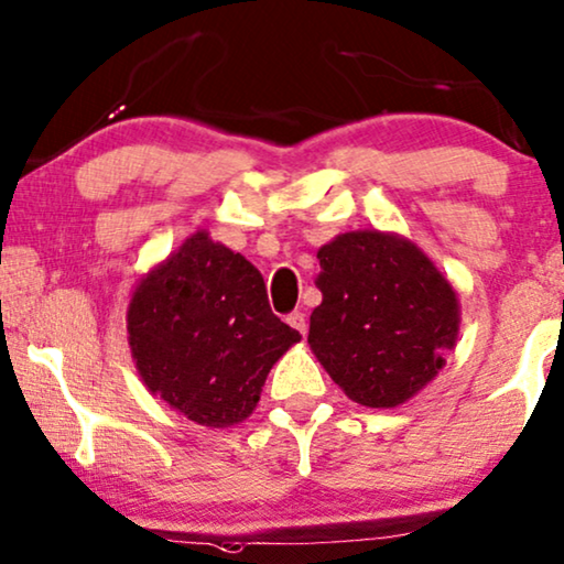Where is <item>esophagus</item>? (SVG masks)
Returning <instances> with one entry per match:
<instances>
[{
  "instance_id": "1",
  "label": "esophagus",
  "mask_w": 564,
  "mask_h": 564,
  "mask_svg": "<svg viewBox=\"0 0 564 564\" xmlns=\"http://www.w3.org/2000/svg\"><path fill=\"white\" fill-rule=\"evenodd\" d=\"M288 324L295 328V332H300L305 336V332H308V321H305V313H300V311H292L290 316H288Z\"/></svg>"
}]
</instances>
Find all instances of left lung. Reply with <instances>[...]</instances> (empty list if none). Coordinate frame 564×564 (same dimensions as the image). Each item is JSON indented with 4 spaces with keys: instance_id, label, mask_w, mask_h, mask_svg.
Listing matches in <instances>:
<instances>
[{
    "instance_id": "1",
    "label": "left lung",
    "mask_w": 564,
    "mask_h": 564,
    "mask_svg": "<svg viewBox=\"0 0 564 564\" xmlns=\"http://www.w3.org/2000/svg\"><path fill=\"white\" fill-rule=\"evenodd\" d=\"M318 261L324 300L311 313L313 355L357 404H404L456 347V290L397 232H341L318 248Z\"/></svg>"
}]
</instances>
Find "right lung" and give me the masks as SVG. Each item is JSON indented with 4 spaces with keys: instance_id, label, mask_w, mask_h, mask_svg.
I'll use <instances>...</instances> for the list:
<instances>
[{
    "instance_id": "1",
    "label": "right lung",
    "mask_w": 564,
    "mask_h": 564,
    "mask_svg": "<svg viewBox=\"0 0 564 564\" xmlns=\"http://www.w3.org/2000/svg\"><path fill=\"white\" fill-rule=\"evenodd\" d=\"M127 328L152 397L204 427L251 416L272 365L300 341L269 308L259 269L204 230L139 280Z\"/></svg>"
}]
</instances>
